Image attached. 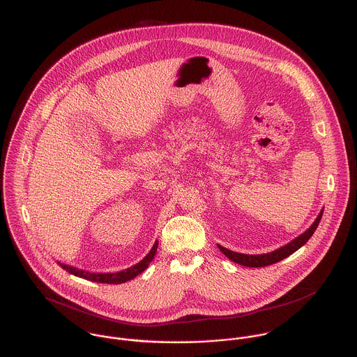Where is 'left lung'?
<instances>
[{
    "label": "left lung",
    "instance_id": "8db88e82",
    "mask_svg": "<svg viewBox=\"0 0 357 357\" xmlns=\"http://www.w3.org/2000/svg\"><path fill=\"white\" fill-rule=\"evenodd\" d=\"M321 215H323V210L320 211V214L317 215L316 221L310 225V228H307L305 232L303 235H300L298 238H296L294 241H291L290 243H287L286 246L275 250V252H271V253H266V255H241V253H235L232 250H228L222 246L218 245V249L227 255L231 261L239 264V265H245V266H250V268H259V266H268V265H272V264H276L279 261H282L283 258L289 257L290 255H293L294 252H297L301 246H304L306 242L310 239V236L314 234L320 220H321Z\"/></svg>",
    "mask_w": 357,
    "mask_h": 357
}]
</instances>
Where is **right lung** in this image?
<instances>
[{
    "label": "right lung",
    "instance_id": "add662e5",
    "mask_svg": "<svg viewBox=\"0 0 357 357\" xmlns=\"http://www.w3.org/2000/svg\"><path fill=\"white\" fill-rule=\"evenodd\" d=\"M156 249H158V242H155V245L151 249V252L149 255H146L139 264L125 269V271H121V272H115V273H92V272H86V271H82V269H77L74 266H68V265H64V264H60V266L63 269H66L68 273L71 275H75L78 278H82V279H86V280H92V282H98V283H108V284H119V283H125L133 278H136L137 275H140L144 269H147V266L150 265V262L153 259V255L156 253Z\"/></svg>",
    "mask_w": 357,
    "mask_h": 357
}]
</instances>
